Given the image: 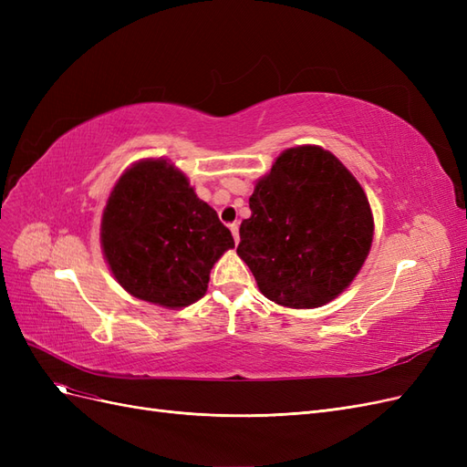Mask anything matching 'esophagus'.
Here are the masks:
<instances>
[{
  "instance_id": "obj_1",
  "label": "esophagus",
  "mask_w": 467,
  "mask_h": 467,
  "mask_svg": "<svg viewBox=\"0 0 467 467\" xmlns=\"http://www.w3.org/2000/svg\"><path fill=\"white\" fill-rule=\"evenodd\" d=\"M230 232H232V235H234V242L235 244H239V223H230Z\"/></svg>"
}]
</instances>
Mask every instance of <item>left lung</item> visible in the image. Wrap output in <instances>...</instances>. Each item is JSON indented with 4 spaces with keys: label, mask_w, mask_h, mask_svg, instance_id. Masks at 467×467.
Listing matches in <instances>:
<instances>
[{
    "label": "left lung",
    "mask_w": 467,
    "mask_h": 467,
    "mask_svg": "<svg viewBox=\"0 0 467 467\" xmlns=\"http://www.w3.org/2000/svg\"><path fill=\"white\" fill-rule=\"evenodd\" d=\"M237 255L265 298L292 309L333 302L360 273L374 216L357 177L321 146L282 151L257 179Z\"/></svg>",
    "instance_id": "8db88e82"
}]
</instances>
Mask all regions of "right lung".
Listing matches in <instances>:
<instances>
[{"instance_id":"right-lung-1","label":"right lung","mask_w":467,"mask_h":467,"mask_svg":"<svg viewBox=\"0 0 467 467\" xmlns=\"http://www.w3.org/2000/svg\"><path fill=\"white\" fill-rule=\"evenodd\" d=\"M234 247L216 210L169 160L132 163L112 187L101 218L109 271L138 300L181 309L208 290L212 266Z\"/></svg>"}]
</instances>
